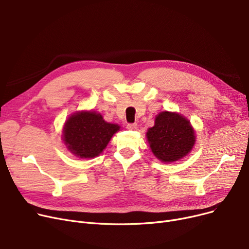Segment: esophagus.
Masks as SVG:
<instances>
[{"instance_id":"esophagus-1","label":"esophagus","mask_w":249,"mask_h":249,"mask_svg":"<svg viewBox=\"0 0 249 249\" xmlns=\"http://www.w3.org/2000/svg\"><path fill=\"white\" fill-rule=\"evenodd\" d=\"M137 128V124L136 123H129L127 124V129L129 130H135Z\"/></svg>"}]
</instances>
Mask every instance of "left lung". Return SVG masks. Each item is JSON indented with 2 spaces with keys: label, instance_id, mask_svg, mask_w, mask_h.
<instances>
[{
  "label": "left lung",
  "instance_id": "obj_1",
  "mask_svg": "<svg viewBox=\"0 0 249 249\" xmlns=\"http://www.w3.org/2000/svg\"><path fill=\"white\" fill-rule=\"evenodd\" d=\"M152 153L160 161H178L193 148L196 136L190 121L178 113L161 112L146 132Z\"/></svg>",
  "mask_w": 249,
  "mask_h": 249
}]
</instances>
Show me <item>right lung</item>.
<instances>
[{
	"mask_svg": "<svg viewBox=\"0 0 249 249\" xmlns=\"http://www.w3.org/2000/svg\"><path fill=\"white\" fill-rule=\"evenodd\" d=\"M119 130V125L106 122L100 113L82 111L65 121L62 138L68 149L77 158L93 159L102 153Z\"/></svg>",
	"mask_w": 249,
	"mask_h": 249,
	"instance_id": "add662e5",
	"label": "right lung"
}]
</instances>
